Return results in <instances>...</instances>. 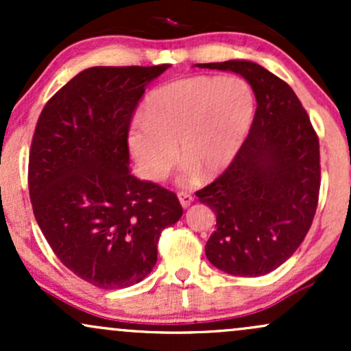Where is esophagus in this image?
<instances>
[{
	"instance_id": "esophagus-1",
	"label": "esophagus",
	"mask_w": 351,
	"mask_h": 351,
	"mask_svg": "<svg viewBox=\"0 0 351 351\" xmlns=\"http://www.w3.org/2000/svg\"><path fill=\"white\" fill-rule=\"evenodd\" d=\"M178 199H180V203H181V206L183 208H189L191 206V203H193V195L191 193H188V191H180L178 193Z\"/></svg>"
}]
</instances>
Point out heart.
<instances>
[{"label":"heart","mask_w":351,"mask_h":351,"mask_svg":"<svg viewBox=\"0 0 351 351\" xmlns=\"http://www.w3.org/2000/svg\"><path fill=\"white\" fill-rule=\"evenodd\" d=\"M256 97L244 79L195 75L148 94L128 147L145 176L162 180L178 143L183 180L219 175L231 165L252 125Z\"/></svg>","instance_id":"heart-1"}]
</instances>
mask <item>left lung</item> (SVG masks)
Masks as SVG:
<instances>
[{
  "label": "left lung",
  "mask_w": 351,
  "mask_h": 351,
  "mask_svg": "<svg viewBox=\"0 0 351 351\" xmlns=\"http://www.w3.org/2000/svg\"><path fill=\"white\" fill-rule=\"evenodd\" d=\"M198 67L241 74L257 100L234 160L196 191L216 215L204 252L231 276H264L299 249L312 226L320 195L317 132L291 86L259 64L226 60Z\"/></svg>",
  "instance_id": "1"
}]
</instances>
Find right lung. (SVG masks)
Here are the masks:
<instances>
[{"label": "right lung", "instance_id": "right-lung-1", "mask_svg": "<svg viewBox=\"0 0 351 351\" xmlns=\"http://www.w3.org/2000/svg\"><path fill=\"white\" fill-rule=\"evenodd\" d=\"M90 67L39 115L29 152L31 204L58 259L99 289L138 284L160 234L183 216L178 196L128 170V130L145 86L168 69Z\"/></svg>", "mask_w": 351, "mask_h": 351}]
</instances>
